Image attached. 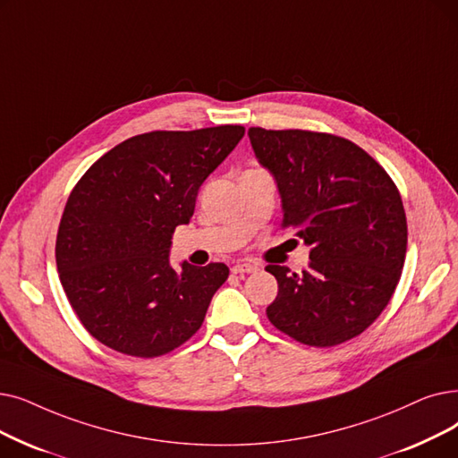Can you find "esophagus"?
<instances>
[{"mask_svg": "<svg viewBox=\"0 0 458 458\" xmlns=\"http://www.w3.org/2000/svg\"><path fill=\"white\" fill-rule=\"evenodd\" d=\"M258 269H260V267H258L256 264H250V262H237V264H233L232 266V273H256Z\"/></svg>", "mask_w": 458, "mask_h": 458, "instance_id": "1", "label": "esophagus"}]
</instances>
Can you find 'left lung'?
Wrapping results in <instances>:
<instances>
[{
  "instance_id": "obj_1",
  "label": "left lung",
  "mask_w": 458,
  "mask_h": 458,
  "mask_svg": "<svg viewBox=\"0 0 458 458\" xmlns=\"http://www.w3.org/2000/svg\"><path fill=\"white\" fill-rule=\"evenodd\" d=\"M249 138L276 183L284 226L310 247L301 275L266 267L278 283L269 322L309 346L353 339L387 307L403 273L408 226L399 191L344 138L260 127Z\"/></svg>"
}]
</instances>
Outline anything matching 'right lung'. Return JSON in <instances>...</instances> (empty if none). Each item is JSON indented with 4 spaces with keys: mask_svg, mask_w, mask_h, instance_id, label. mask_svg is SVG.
<instances>
[{
    "mask_svg": "<svg viewBox=\"0 0 458 458\" xmlns=\"http://www.w3.org/2000/svg\"><path fill=\"white\" fill-rule=\"evenodd\" d=\"M242 125L155 131L105 153L72 189L55 242L64 290L98 343L134 357L172 352L200 329L225 264L177 271L175 226L198 191L240 144Z\"/></svg>",
    "mask_w": 458,
    "mask_h": 458,
    "instance_id": "right-lung-1",
    "label": "right lung"
}]
</instances>
